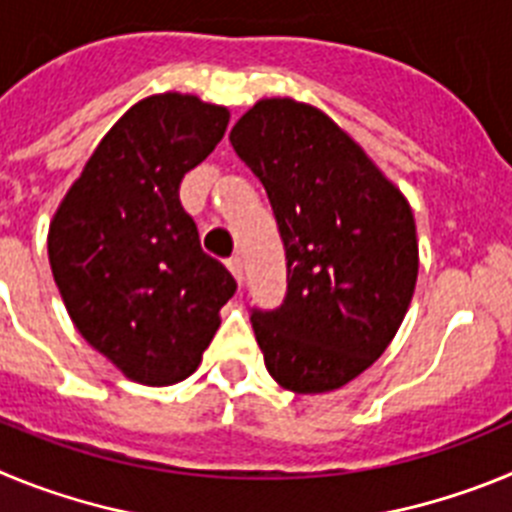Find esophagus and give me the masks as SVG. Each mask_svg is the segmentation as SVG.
<instances>
[{
    "label": "esophagus",
    "mask_w": 512,
    "mask_h": 512,
    "mask_svg": "<svg viewBox=\"0 0 512 512\" xmlns=\"http://www.w3.org/2000/svg\"><path fill=\"white\" fill-rule=\"evenodd\" d=\"M228 269H230V274L235 277V282L241 284L243 282V259L241 256H233V259H228Z\"/></svg>",
    "instance_id": "34e87169"
}]
</instances>
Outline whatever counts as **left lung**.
I'll return each mask as SVG.
<instances>
[{
	"mask_svg": "<svg viewBox=\"0 0 512 512\" xmlns=\"http://www.w3.org/2000/svg\"><path fill=\"white\" fill-rule=\"evenodd\" d=\"M259 176L287 251V297L251 323L274 382L333 392L374 364L418 282V235L405 194L325 112L259 99L230 130Z\"/></svg>",
	"mask_w": 512,
	"mask_h": 512,
	"instance_id": "1",
	"label": "left lung"
}]
</instances>
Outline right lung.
Listing matches in <instances>:
<instances>
[{"label":"right lung","instance_id":"right-lung-1","mask_svg":"<svg viewBox=\"0 0 512 512\" xmlns=\"http://www.w3.org/2000/svg\"><path fill=\"white\" fill-rule=\"evenodd\" d=\"M228 120V107L194 94L140 99L99 140L48 228L69 318L138 384L187 379L235 292L179 202L184 174L215 151Z\"/></svg>","mask_w":512,"mask_h":512}]
</instances>
